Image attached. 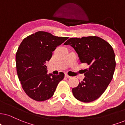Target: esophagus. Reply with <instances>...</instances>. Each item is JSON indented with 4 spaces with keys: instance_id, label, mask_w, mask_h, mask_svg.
<instances>
[{
    "instance_id": "obj_1",
    "label": "esophagus",
    "mask_w": 125,
    "mask_h": 125,
    "mask_svg": "<svg viewBox=\"0 0 125 125\" xmlns=\"http://www.w3.org/2000/svg\"><path fill=\"white\" fill-rule=\"evenodd\" d=\"M65 77H67V78H71V77H70V76H69V75H68L67 74H65Z\"/></svg>"
}]
</instances>
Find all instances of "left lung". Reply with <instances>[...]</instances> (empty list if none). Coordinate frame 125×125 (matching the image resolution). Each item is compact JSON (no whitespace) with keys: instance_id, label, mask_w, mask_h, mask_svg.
I'll return each instance as SVG.
<instances>
[{"instance_id":"8db88e82","label":"left lung","mask_w":125,"mask_h":125,"mask_svg":"<svg viewBox=\"0 0 125 125\" xmlns=\"http://www.w3.org/2000/svg\"><path fill=\"white\" fill-rule=\"evenodd\" d=\"M78 54L81 63L89 66L85 70V78L72 92L75 99L89 103L96 100L107 89L113 79L116 66L113 47L97 36L70 38L64 42Z\"/></svg>"}]
</instances>
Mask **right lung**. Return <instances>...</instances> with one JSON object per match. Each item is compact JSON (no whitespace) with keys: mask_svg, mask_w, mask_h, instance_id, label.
I'll return each mask as SVG.
<instances>
[{"mask_svg":"<svg viewBox=\"0 0 125 125\" xmlns=\"http://www.w3.org/2000/svg\"><path fill=\"white\" fill-rule=\"evenodd\" d=\"M67 39L39 31L23 39L19 46L15 57L17 74L25 92L33 100L42 102L51 98L63 79L62 72L47 74L45 63Z\"/></svg>","mask_w":125,"mask_h":125,"instance_id":"right-lung-1","label":"right lung"}]
</instances>
